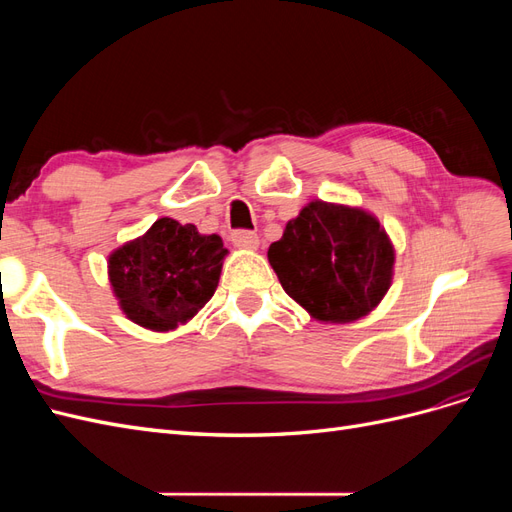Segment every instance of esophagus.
<instances>
[{
  "mask_svg": "<svg viewBox=\"0 0 512 512\" xmlns=\"http://www.w3.org/2000/svg\"><path fill=\"white\" fill-rule=\"evenodd\" d=\"M230 241L235 243L237 247H241V250H256L258 243H260L258 235L252 230H232Z\"/></svg>",
  "mask_w": 512,
  "mask_h": 512,
  "instance_id": "esophagus-1",
  "label": "esophagus"
}]
</instances>
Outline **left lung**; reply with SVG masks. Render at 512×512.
Segmentation results:
<instances>
[{
    "instance_id": "8db88e82",
    "label": "left lung",
    "mask_w": 512,
    "mask_h": 512,
    "mask_svg": "<svg viewBox=\"0 0 512 512\" xmlns=\"http://www.w3.org/2000/svg\"><path fill=\"white\" fill-rule=\"evenodd\" d=\"M269 262L282 288L322 322H354L391 288L395 250L363 209L312 200L271 243Z\"/></svg>"
}]
</instances>
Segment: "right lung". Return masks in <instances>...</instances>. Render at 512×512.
I'll use <instances>...</instances> for the list:
<instances>
[{"mask_svg":"<svg viewBox=\"0 0 512 512\" xmlns=\"http://www.w3.org/2000/svg\"><path fill=\"white\" fill-rule=\"evenodd\" d=\"M226 254L218 235H200L194 224L160 218L143 237L108 256V277L132 322L170 331L213 297Z\"/></svg>","mask_w":512,"mask_h":512,"instance_id":"1","label":"right lung"}]
</instances>
